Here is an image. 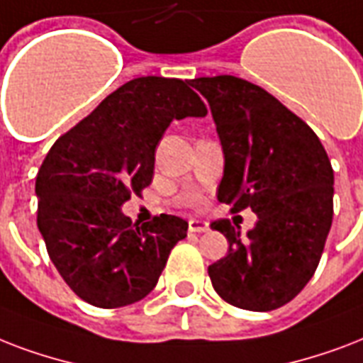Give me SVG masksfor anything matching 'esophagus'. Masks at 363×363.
<instances>
[{
	"label": "esophagus",
	"instance_id": "obj_1",
	"mask_svg": "<svg viewBox=\"0 0 363 363\" xmlns=\"http://www.w3.org/2000/svg\"><path fill=\"white\" fill-rule=\"evenodd\" d=\"M208 229H210L208 221H202V220H191L189 221V231L191 233H206Z\"/></svg>",
	"mask_w": 363,
	"mask_h": 363
}]
</instances>
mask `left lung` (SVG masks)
Masks as SVG:
<instances>
[{
	"instance_id": "1",
	"label": "left lung",
	"mask_w": 363,
	"mask_h": 363,
	"mask_svg": "<svg viewBox=\"0 0 363 363\" xmlns=\"http://www.w3.org/2000/svg\"><path fill=\"white\" fill-rule=\"evenodd\" d=\"M223 151L220 202L252 208L254 229L218 220L229 252L208 267L213 289L238 308L265 313L313 278L333 220V168L313 128L265 89L233 75L196 77Z\"/></svg>"
}]
</instances>
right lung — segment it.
<instances>
[{
  "instance_id": "add662e5",
  "label": "right lung",
  "mask_w": 363,
  "mask_h": 363,
  "mask_svg": "<svg viewBox=\"0 0 363 363\" xmlns=\"http://www.w3.org/2000/svg\"><path fill=\"white\" fill-rule=\"evenodd\" d=\"M206 113L189 81L138 77L50 147L35 178L38 227L56 271L83 301L126 307L157 286L189 223L161 213L138 227L121 206L151 184L168 125Z\"/></svg>"
}]
</instances>
